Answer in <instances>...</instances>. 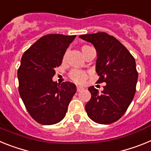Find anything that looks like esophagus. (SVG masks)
Masks as SVG:
<instances>
[{"label":"esophagus","mask_w":151,"mask_h":151,"mask_svg":"<svg viewBox=\"0 0 151 151\" xmlns=\"http://www.w3.org/2000/svg\"><path fill=\"white\" fill-rule=\"evenodd\" d=\"M84 89H85V88L79 86V85H77V91H81L84 90Z\"/></svg>","instance_id":"1"}]
</instances>
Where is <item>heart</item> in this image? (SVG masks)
Returning <instances> with one entry per match:
<instances>
[{
  "instance_id": "1",
  "label": "heart",
  "mask_w": 151,
  "mask_h": 151,
  "mask_svg": "<svg viewBox=\"0 0 151 151\" xmlns=\"http://www.w3.org/2000/svg\"><path fill=\"white\" fill-rule=\"evenodd\" d=\"M90 48H91V47L88 46V45H84V46L82 47V52L84 53V52ZM64 58H65V56H64ZM87 73L84 71L78 70V69H74L69 73V78H71L73 82L78 84L84 83L85 82V80L87 79Z\"/></svg>"
}]
</instances>
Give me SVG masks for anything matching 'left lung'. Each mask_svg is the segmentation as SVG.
Returning a JSON list of instances; mask_svg holds the SVG:
<instances>
[{"label": "left lung", "mask_w": 151, "mask_h": 151, "mask_svg": "<svg viewBox=\"0 0 151 151\" xmlns=\"http://www.w3.org/2000/svg\"><path fill=\"white\" fill-rule=\"evenodd\" d=\"M79 38L95 47L97 83L106 84L101 93L94 86L88 88L91 97L85 110L97 123H113L123 116L134 98L138 77L134 58L121 42L105 32L82 35Z\"/></svg>", "instance_id": "left-lung-1"}]
</instances>
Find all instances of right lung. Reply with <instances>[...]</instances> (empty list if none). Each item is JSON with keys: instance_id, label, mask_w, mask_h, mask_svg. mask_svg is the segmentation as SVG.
Returning a JSON list of instances; mask_svg holds the SVG:
<instances>
[{"instance_id": "1", "label": "right lung", "mask_w": 151, "mask_h": 151, "mask_svg": "<svg viewBox=\"0 0 151 151\" xmlns=\"http://www.w3.org/2000/svg\"><path fill=\"white\" fill-rule=\"evenodd\" d=\"M76 35L50 34L41 37L23 54L17 75L19 92L30 116L42 125H54L65 117L76 92L69 82L60 85L52 78Z\"/></svg>"}]
</instances>
